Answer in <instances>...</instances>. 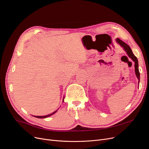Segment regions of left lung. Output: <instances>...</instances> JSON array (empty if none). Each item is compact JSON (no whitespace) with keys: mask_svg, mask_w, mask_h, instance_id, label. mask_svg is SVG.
I'll use <instances>...</instances> for the list:
<instances>
[{"mask_svg":"<svg viewBox=\"0 0 149 149\" xmlns=\"http://www.w3.org/2000/svg\"><path fill=\"white\" fill-rule=\"evenodd\" d=\"M116 41L117 42V43L119 44L123 49H124V50L126 52V53L128 55V56L134 61V72H135L136 76L137 79L138 80V87H139V80H140V74H139V64H138V61L137 58L136 57L134 56V55L133 54V52H132L130 47L129 46L128 44H127L125 42L120 40L119 38H116Z\"/></svg>","mask_w":149,"mask_h":149,"instance_id":"obj_1","label":"left lung"}]
</instances>
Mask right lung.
<instances>
[{"label": "right lung", "mask_w": 149, "mask_h": 149, "mask_svg": "<svg viewBox=\"0 0 149 149\" xmlns=\"http://www.w3.org/2000/svg\"><path fill=\"white\" fill-rule=\"evenodd\" d=\"M64 98H63V102H64ZM58 109H57V110H56L55 111L53 112L52 113L49 114H48V115H46V116H34V117H35V118H48V117H49V116H52V115H53L54 114H55V113L58 111Z\"/></svg>", "instance_id": "add662e5"}]
</instances>
